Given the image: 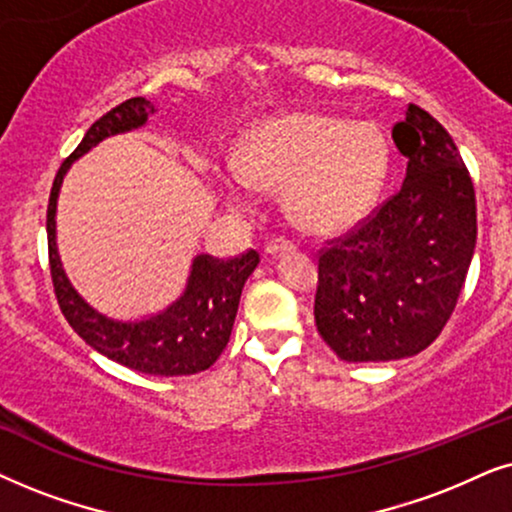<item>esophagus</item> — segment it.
<instances>
[{"instance_id": "1", "label": "esophagus", "mask_w": 512, "mask_h": 512, "mask_svg": "<svg viewBox=\"0 0 512 512\" xmlns=\"http://www.w3.org/2000/svg\"><path fill=\"white\" fill-rule=\"evenodd\" d=\"M295 248H292V243L288 241H271L267 243V248H264V255L267 257H281V255H288V252H292Z\"/></svg>"}]
</instances>
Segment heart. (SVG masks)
<instances>
[{"mask_svg": "<svg viewBox=\"0 0 512 512\" xmlns=\"http://www.w3.org/2000/svg\"><path fill=\"white\" fill-rule=\"evenodd\" d=\"M391 149L379 126L323 112H288L243 135L224 185L285 189L283 208L297 229L335 236L358 227L384 189Z\"/></svg>", "mask_w": 512, "mask_h": 512, "instance_id": "obj_1", "label": "heart"}]
</instances>
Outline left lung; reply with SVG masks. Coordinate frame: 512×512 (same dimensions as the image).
<instances>
[{"label":"left lung","mask_w":512,"mask_h":512,"mask_svg":"<svg viewBox=\"0 0 512 512\" xmlns=\"http://www.w3.org/2000/svg\"><path fill=\"white\" fill-rule=\"evenodd\" d=\"M400 192L318 260L316 327L346 363L417 356L452 316L478 238L475 189L452 135L417 105L393 126Z\"/></svg>","instance_id":"8db88e82"}]
</instances>
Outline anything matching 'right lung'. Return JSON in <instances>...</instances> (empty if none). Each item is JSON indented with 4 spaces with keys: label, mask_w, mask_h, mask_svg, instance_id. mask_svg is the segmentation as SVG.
<instances>
[{
    "label": "right lung",
    "mask_w": 512,
    "mask_h": 512,
    "mask_svg": "<svg viewBox=\"0 0 512 512\" xmlns=\"http://www.w3.org/2000/svg\"><path fill=\"white\" fill-rule=\"evenodd\" d=\"M154 112L156 105L147 98L121 102L88 128L74 154L60 166L53 180L49 213H46L49 260L53 288L63 316L93 351L142 374L185 377L208 370L227 346L243 285L260 264V255L255 250L229 262H220L210 255H196L189 264V276L180 297L173 299L166 309L131 320L112 318L88 304L67 278L58 252L56 213L67 170L102 140L138 131Z\"/></svg>",
    "instance_id": "1"
}]
</instances>
